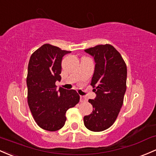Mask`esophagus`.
Instances as JSON below:
<instances>
[{"label":"esophagus","instance_id":"esophagus-1","mask_svg":"<svg viewBox=\"0 0 156 156\" xmlns=\"http://www.w3.org/2000/svg\"><path fill=\"white\" fill-rule=\"evenodd\" d=\"M87 101V99L86 97L83 96V95H81V96H80V101L81 102H86Z\"/></svg>","mask_w":156,"mask_h":156}]
</instances>
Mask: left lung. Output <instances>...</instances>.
Here are the masks:
<instances>
[{"instance_id":"1","label":"left lung","mask_w":156,"mask_h":156,"mask_svg":"<svg viewBox=\"0 0 156 156\" xmlns=\"http://www.w3.org/2000/svg\"><path fill=\"white\" fill-rule=\"evenodd\" d=\"M85 52L93 56L95 61L90 85L96 98L89 100L93 110L83 117V122L90 130L101 132L114 124L124 103L126 65L121 54L110 44L97 45Z\"/></svg>"}]
</instances>
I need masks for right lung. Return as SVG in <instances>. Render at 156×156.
Here are the masks:
<instances>
[{"label":"right lung","instance_id":"add662e5","mask_svg":"<svg viewBox=\"0 0 156 156\" xmlns=\"http://www.w3.org/2000/svg\"><path fill=\"white\" fill-rule=\"evenodd\" d=\"M69 51L45 44L31 55L27 77V101L37 124L47 131H57L66 121V112L79 102L74 90L60 87L61 61Z\"/></svg>","mask_w":156,"mask_h":156}]
</instances>
